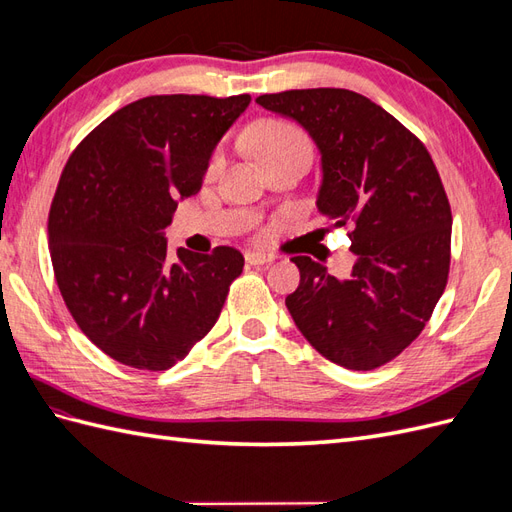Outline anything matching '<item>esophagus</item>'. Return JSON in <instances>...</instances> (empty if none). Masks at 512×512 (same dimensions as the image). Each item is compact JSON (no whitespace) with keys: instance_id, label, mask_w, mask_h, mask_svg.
Here are the masks:
<instances>
[{"instance_id":"esophagus-1","label":"esophagus","mask_w":512,"mask_h":512,"mask_svg":"<svg viewBox=\"0 0 512 512\" xmlns=\"http://www.w3.org/2000/svg\"><path fill=\"white\" fill-rule=\"evenodd\" d=\"M277 256L273 254H265V252H247L245 254V262L247 265H271V262L275 260Z\"/></svg>"}]
</instances>
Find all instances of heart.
Listing matches in <instances>:
<instances>
[{
  "instance_id": "b5f03b06",
  "label": "heart",
  "mask_w": 512,
  "mask_h": 512,
  "mask_svg": "<svg viewBox=\"0 0 512 512\" xmlns=\"http://www.w3.org/2000/svg\"><path fill=\"white\" fill-rule=\"evenodd\" d=\"M247 141H250L256 156L262 160L267 168L275 162L290 160V158H307L312 156V143H309L307 134L284 119H262L247 132ZM224 166V151L215 149L209 158V175H215Z\"/></svg>"
}]
</instances>
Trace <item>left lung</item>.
I'll list each match as a JSON object with an SVG mask.
<instances>
[{
  "label": "left lung",
  "mask_w": 512,
  "mask_h": 512,
  "mask_svg": "<svg viewBox=\"0 0 512 512\" xmlns=\"http://www.w3.org/2000/svg\"><path fill=\"white\" fill-rule=\"evenodd\" d=\"M256 102L314 138L318 211L333 228H350L356 256L348 277L309 256L292 258L301 273L286 297L294 324L346 369L393 361L425 329L451 267L453 215L436 164L406 126L356 91L290 89Z\"/></svg>",
  "instance_id": "left-lung-1"
}]
</instances>
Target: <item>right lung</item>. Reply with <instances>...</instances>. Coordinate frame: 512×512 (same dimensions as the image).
Masks as SVG:
<instances>
[{
  "label": "right lung",
  "mask_w": 512,
  "mask_h": 512,
  "mask_svg": "<svg viewBox=\"0 0 512 512\" xmlns=\"http://www.w3.org/2000/svg\"><path fill=\"white\" fill-rule=\"evenodd\" d=\"M250 96H149L91 130L59 177L49 213L55 280L79 329L111 359L162 371L218 322L243 256L179 247L164 228L198 194L209 158Z\"/></svg>",
  "instance_id": "obj_1"
}]
</instances>
